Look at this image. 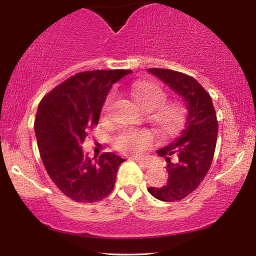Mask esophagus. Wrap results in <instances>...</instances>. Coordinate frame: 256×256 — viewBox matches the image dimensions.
<instances>
[{"label": "esophagus", "mask_w": 256, "mask_h": 256, "mask_svg": "<svg viewBox=\"0 0 256 256\" xmlns=\"http://www.w3.org/2000/svg\"><path fill=\"white\" fill-rule=\"evenodd\" d=\"M135 162L138 163L140 166H142V168H146H146H149V164L146 163V160H135Z\"/></svg>", "instance_id": "1"}]
</instances>
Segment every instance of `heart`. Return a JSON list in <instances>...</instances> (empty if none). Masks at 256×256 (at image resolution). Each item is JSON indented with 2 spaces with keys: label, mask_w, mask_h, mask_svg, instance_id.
Returning a JSON list of instances; mask_svg holds the SVG:
<instances>
[{
  "label": "heart",
  "mask_w": 256,
  "mask_h": 256,
  "mask_svg": "<svg viewBox=\"0 0 256 256\" xmlns=\"http://www.w3.org/2000/svg\"><path fill=\"white\" fill-rule=\"evenodd\" d=\"M132 102L140 110L146 112V118L158 134L163 138H172L183 128L186 110L180 102L166 101V93L162 87L152 82H138L132 84L128 90ZM113 94L107 98L104 106V114L110 110ZM155 143V135L149 129L126 128L113 140L114 148L128 156H142L146 150Z\"/></svg>",
  "instance_id": "1"
}]
</instances>
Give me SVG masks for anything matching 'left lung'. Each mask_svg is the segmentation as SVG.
Here are the masks:
<instances>
[{"mask_svg":"<svg viewBox=\"0 0 256 256\" xmlns=\"http://www.w3.org/2000/svg\"><path fill=\"white\" fill-rule=\"evenodd\" d=\"M146 71L182 96L186 108L180 134L170 144L157 150L168 163L166 184L148 188L149 194L158 200H180L198 188L211 166L218 136L216 110L210 94L192 76L172 70ZM172 156L174 161L170 160Z\"/></svg>","mask_w":256,"mask_h":256,"instance_id":"left-lung-1","label":"left lung"}]
</instances>
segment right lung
Listing matches in <instances>:
<instances>
[{"instance_id":"add662e5","label":"right lung","mask_w":256,"mask_h":256,"mask_svg":"<svg viewBox=\"0 0 256 256\" xmlns=\"http://www.w3.org/2000/svg\"><path fill=\"white\" fill-rule=\"evenodd\" d=\"M132 71L76 73L42 99L34 120L38 149L52 182L76 202H92L110 194L124 158L104 152L90 160L82 144L115 82Z\"/></svg>"}]
</instances>
